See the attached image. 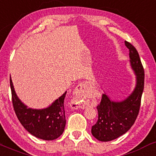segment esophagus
<instances>
[{
    "label": "esophagus",
    "mask_w": 156,
    "mask_h": 156,
    "mask_svg": "<svg viewBox=\"0 0 156 156\" xmlns=\"http://www.w3.org/2000/svg\"><path fill=\"white\" fill-rule=\"evenodd\" d=\"M90 85V84L88 82H83V83L79 84L77 87L75 88V97L73 98L72 101V105L73 107L77 108H83V109L85 108V97L86 96L87 88Z\"/></svg>",
    "instance_id": "34e87169"
}]
</instances>
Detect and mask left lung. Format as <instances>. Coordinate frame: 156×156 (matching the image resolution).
Masks as SVG:
<instances>
[{"mask_svg": "<svg viewBox=\"0 0 156 156\" xmlns=\"http://www.w3.org/2000/svg\"><path fill=\"white\" fill-rule=\"evenodd\" d=\"M129 49L130 62L136 75V85L133 92L125 100L113 101L103 94L97 108L98 120L92 126L91 133L101 141H109L125 134L133 125L139 115L141 96L144 86V71L137 50L125 41Z\"/></svg>", "mask_w": 156, "mask_h": 156, "instance_id": "8db88e82", "label": "left lung"}]
</instances>
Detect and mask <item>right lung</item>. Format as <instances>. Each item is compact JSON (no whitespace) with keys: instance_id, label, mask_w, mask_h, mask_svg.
<instances>
[{"instance_id":"add662e5","label":"right lung","mask_w":156,"mask_h":156,"mask_svg":"<svg viewBox=\"0 0 156 156\" xmlns=\"http://www.w3.org/2000/svg\"><path fill=\"white\" fill-rule=\"evenodd\" d=\"M12 101L15 114L24 128L39 139L51 141L57 139L63 133L66 124L64 99L66 92L45 109L28 108L18 99L14 90L11 77Z\"/></svg>"}]
</instances>
